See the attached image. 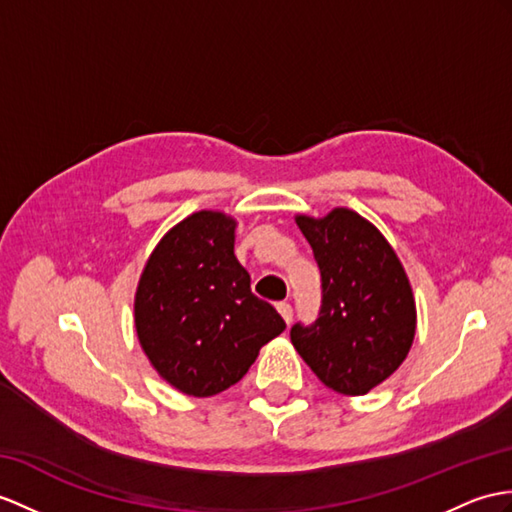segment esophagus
<instances>
[{
  "mask_svg": "<svg viewBox=\"0 0 512 512\" xmlns=\"http://www.w3.org/2000/svg\"><path fill=\"white\" fill-rule=\"evenodd\" d=\"M276 308H278V313L282 315V319H284L286 323L293 321V308H291L289 302H280Z\"/></svg>",
  "mask_w": 512,
  "mask_h": 512,
  "instance_id": "1",
  "label": "esophagus"
}]
</instances>
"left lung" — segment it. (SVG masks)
Wrapping results in <instances>:
<instances>
[{
	"label": "left lung",
	"mask_w": 512,
	"mask_h": 512,
	"mask_svg": "<svg viewBox=\"0 0 512 512\" xmlns=\"http://www.w3.org/2000/svg\"><path fill=\"white\" fill-rule=\"evenodd\" d=\"M321 271V308L295 323L291 343L315 376L343 395H365L404 363L415 339V297L382 232L350 208L295 217Z\"/></svg>",
	"instance_id": "1"
}]
</instances>
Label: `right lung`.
I'll return each mask as SVG.
<instances>
[{"label":"right lung","mask_w":512,"mask_h":512,"mask_svg":"<svg viewBox=\"0 0 512 512\" xmlns=\"http://www.w3.org/2000/svg\"><path fill=\"white\" fill-rule=\"evenodd\" d=\"M236 221L199 210L173 226L147 258L134 295V326L149 363L178 391L210 397L254 365L286 328L249 289L234 256Z\"/></svg>","instance_id":"obj_1"}]
</instances>
